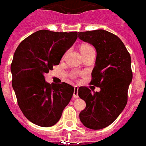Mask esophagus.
<instances>
[{
  "mask_svg": "<svg viewBox=\"0 0 146 146\" xmlns=\"http://www.w3.org/2000/svg\"><path fill=\"white\" fill-rule=\"evenodd\" d=\"M78 87L77 86H74V92H73V98L77 99L79 98V95H78Z\"/></svg>",
  "mask_w": 146,
  "mask_h": 146,
  "instance_id": "34e87169",
  "label": "esophagus"
}]
</instances>
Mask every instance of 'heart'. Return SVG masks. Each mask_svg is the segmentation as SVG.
Instances as JSON below:
<instances>
[{"label": "heart", "mask_w": 146, "mask_h": 146, "mask_svg": "<svg viewBox=\"0 0 146 146\" xmlns=\"http://www.w3.org/2000/svg\"><path fill=\"white\" fill-rule=\"evenodd\" d=\"M91 48H93L92 46H89V45H83V46H82L81 48H80V50L81 51H85V50H88V49H89ZM72 76H76V73H72Z\"/></svg>", "instance_id": "heart-1"}]
</instances>
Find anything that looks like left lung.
<instances>
[{
	"mask_svg": "<svg viewBox=\"0 0 146 146\" xmlns=\"http://www.w3.org/2000/svg\"><path fill=\"white\" fill-rule=\"evenodd\" d=\"M78 36L95 47L97 58L90 84L100 88L94 93L85 86L79 88V97L86 103L79 118L88 128L100 130L112 124L126 106L133 79L131 55L120 38L107 31L79 32Z\"/></svg>",
	"mask_w": 146,
	"mask_h": 146,
	"instance_id": "obj_1",
	"label": "left lung"
}]
</instances>
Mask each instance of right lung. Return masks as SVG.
<instances>
[{"mask_svg": "<svg viewBox=\"0 0 146 146\" xmlns=\"http://www.w3.org/2000/svg\"><path fill=\"white\" fill-rule=\"evenodd\" d=\"M78 33L40 30L23 40L11 64L12 85L22 113L32 123L51 127L61 118L74 88L66 82L48 84L45 73L58 65Z\"/></svg>", "mask_w": 146, "mask_h": 146, "instance_id": "1", "label": "right lung"}]
</instances>
